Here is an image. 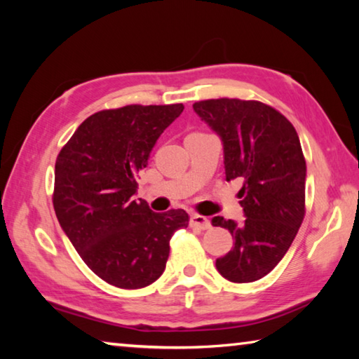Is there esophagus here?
Listing matches in <instances>:
<instances>
[{"label":"esophagus","mask_w":359,"mask_h":359,"mask_svg":"<svg viewBox=\"0 0 359 359\" xmlns=\"http://www.w3.org/2000/svg\"><path fill=\"white\" fill-rule=\"evenodd\" d=\"M190 226L191 228H199V229H210V220L203 215H191L190 217Z\"/></svg>","instance_id":"obj_1"}]
</instances>
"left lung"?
<instances>
[{"label": "left lung", "instance_id": "obj_1", "mask_svg": "<svg viewBox=\"0 0 359 359\" xmlns=\"http://www.w3.org/2000/svg\"><path fill=\"white\" fill-rule=\"evenodd\" d=\"M223 142L226 180L241 179L238 193L245 220L223 217L233 250L215 261L220 274L234 283L263 278L274 269L306 215V160L294 126L274 107L238 98L205 100L193 104Z\"/></svg>", "mask_w": 359, "mask_h": 359}]
</instances>
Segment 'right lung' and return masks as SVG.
<instances>
[{
    "label": "right lung",
    "instance_id": "add662e5",
    "mask_svg": "<svg viewBox=\"0 0 359 359\" xmlns=\"http://www.w3.org/2000/svg\"><path fill=\"white\" fill-rule=\"evenodd\" d=\"M184 104H130L83 120L60 150L53 209L83 263L117 288L137 290L160 278L169 241L188 226L184 209L163 214L136 201V177L158 137Z\"/></svg>",
    "mask_w": 359,
    "mask_h": 359
}]
</instances>
